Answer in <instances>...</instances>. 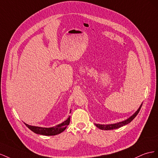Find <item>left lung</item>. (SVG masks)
<instances>
[{
  "mask_svg": "<svg viewBox=\"0 0 158 158\" xmlns=\"http://www.w3.org/2000/svg\"><path fill=\"white\" fill-rule=\"evenodd\" d=\"M142 103L141 104V105L139 106V107L138 108V109L136 112H135L131 116L129 117V118H127V120H123L122 122H119V123H115V124H95L96 127L97 128H98L99 129L104 130H114V129H117L118 128H120L122 127H123V126L128 124L132 120H133V119L138 114V112H139V110H140L141 107H142Z\"/></svg>",
  "mask_w": 158,
  "mask_h": 158,
  "instance_id": "obj_1",
  "label": "left lung"
}]
</instances>
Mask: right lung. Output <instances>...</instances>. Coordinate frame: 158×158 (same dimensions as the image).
Here are the masks:
<instances>
[{
    "mask_svg": "<svg viewBox=\"0 0 158 158\" xmlns=\"http://www.w3.org/2000/svg\"><path fill=\"white\" fill-rule=\"evenodd\" d=\"M71 113V110H70ZM70 122V116L68 117L66 120L63 122L62 123L57 124L55 127H50V128H44V127H34V126L28 125L25 123L26 126L28 127L31 131L34 132L35 134L44 135V136H55V135L59 134L63 132L67 128V126L69 125Z\"/></svg>",
    "mask_w": 158,
    "mask_h": 158,
    "instance_id": "obj_1",
    "label": "right lung"
}]
</instances>
